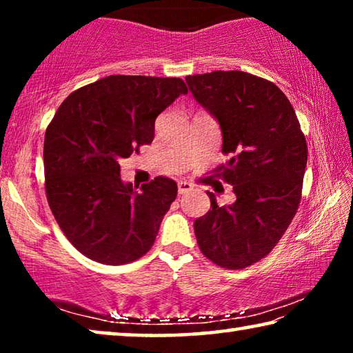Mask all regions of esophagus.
<instances>
[{
  "label": "esophagus",
  "mask_w": 353,
  "mask_h": 353,
  "mask_svg": "<svg viewBox=\"0 0 353 353\" xmlns=\"http://www.w3.org/2000/svg\"><path fill=\"white\" fill-rule=\"evenodd\" d=\"M194 185L188 182V181H179L177 182V190H179V194H183V193H188V191L193 190Z\"/></svg>",
  "instance_id": "esophagus-1"
}]
</instances>
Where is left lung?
<instances>
[{
	"instance_id": "8db88e82",
	"label": "left lung",
	"mask_w": 353,
	"mask_h": 353,
	"mask_svg": "<svg viewBox=\"0 0 353 353\" xmlns=\"http://www.w3.org/2000/svg\"><path fill=\"white\" fill-rule=\"evenodd\" d=\"M194 99L218 119L225 163L214 176L236 201L194 221L201 252L225 270H244L271 252L301 204L307 141L288 98L274 82L244 71L187 76Z\"/></svg>"
}]
</instances>
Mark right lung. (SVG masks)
<instances>
[{
    "instance_id": "right-lung-1",
    "label": "right lung",
    "mask_w": 353,
    "mask_h": 353,
    "mask_svg": "<svg viewBox=\"0 0 353 353\" xmlns=\"http://www.w3.org/2000/svg\"><path fill=\"white\" fill-rule=\"evenodd\" d=\"M187 93L179 77L107 76L71 93L48 124V204L90 260L124 265L152 248L177 183L159 176L137 191L123 183L119 162L154 140L155 118Z\"/></svg>"
}]
</instances>
